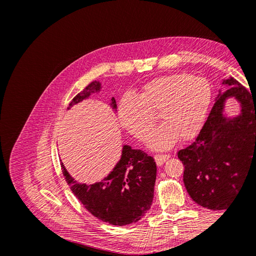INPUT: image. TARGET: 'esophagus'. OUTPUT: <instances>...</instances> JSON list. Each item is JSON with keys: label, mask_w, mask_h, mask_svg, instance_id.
<instances>
[{"label": "esophagus", "mask_w": 256, "mask_h": 256, "mask_svg": "<svg viewBox=\"0 0 256 256\" xmlns=\"http://www.w3.org/2000/svg\"><path fill=\"white\" fill-rule=\"evenodd\" d=\"M168 158L170 154H156V156H154V161H156L157 166H161Z\"/></svg>", "instance_id": "esophagus-1"}]
</instances>
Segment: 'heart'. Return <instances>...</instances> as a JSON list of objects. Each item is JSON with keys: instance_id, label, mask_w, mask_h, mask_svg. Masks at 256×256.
<instances>
[{"instance_id": "heart-1", "label": "heart", "mask_w": 256, "mask_h": 256, "mask_svg": "<svg viewBox=\"0 0 256 256\" xmlns=\"http://www.w3.org/2000/svg\"><path fill=\"white\" fill-rule=\"evenodd\" d=\"M212 88L198 76L180 72L158 76L147 82L136 97H125L118 106L120 125L144 141L160 113L164 122L147 141L154 150H168L182 138L189 141L203 128L212 104Z\"/></svg>"}]
</instances>
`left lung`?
<instances>
[{
    "instance_id": "obj_1",
    "label": "left lung",
    "mask_w": 256,
    "mask_h": 256,
    "mask_svg": "<svg viewBox=\"0 0 256 256\" xmlns=\"http://www.w3.org/2000/svg\"><path fill=\"white\" fill-rule=\"evenodd\" d=\"M228 88L219 90L216 102L196 140L178 152L184 166V184L194 202L212 210L226 209L256 168V100L236 79L223 80ZM228 98H236L240 113H224Z\"/></svg>"
}]
</instances>
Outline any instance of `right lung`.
Returning a JSON list of instances; mask_svg holds the SVG:
<instances>
[{
    "mask_svg": "<svg viewBox=\"0 0 256 256\" xmlns=\"http://www.w3.org/2000/svg\"><path fill=\"white\" fill-rule=\"evenodd\" d=\"M100 90L102 83L92 82L72 100L67 109L88 99L94 92H99ZM110 106L116 110L118 106L114 97ZM60 166L76 198L99 220L122 226L141 220L150 210L157 166L154 158L141 150H132L131 146L124 145L120 159L109 175L92 184L78 182L62 162Z\"/></svg>",
    "mask_w": 256,
    "mask_h": 256,
    "instance_id": "right-lung-1",
    "label": "right lung"
}]
</instances>
